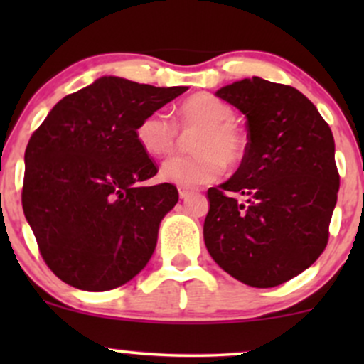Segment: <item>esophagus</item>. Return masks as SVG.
<instances>
[{
	"label": "esophagus",
	"mask_w": 364,
	"mask_h": 364,
	"mask_svg": "<svg viewBox=\"0 0 364 364\" xmlns=\"http://www.w3.org/2000/svg\"><path fill=\"white\" fill-rule=\"evenodd\" d=\"M191 193H193V190H190V188L179 186V198H181V200H186Z\"/></svg>",
	"instance_id": "esophagus-1"
}]
</instances>
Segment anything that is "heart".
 <instances>
[{
	"label": "heart",
	"mask_w": 364,
	"mask_h": 364,
	"mask_svg": "<svg viewBox=\"0 0 364 364\" xmlns=\"http://www.w3.org/2000/svg\"><path fill=\"white\" fill-rule=\"evenodd\" d=\"M235 109L210 94H195L178 106L176 124L191 136L193 154L171 157L162 164L161 178L171 185L190 188L214 181L229 166L240 164L246 152L245 136L235 124ZM135 136L145 154L164 157L178 145L176 124L162 112H150L139 121Z\"/></svg>",
	"instance_id": "heart-1"
}]
</instances>
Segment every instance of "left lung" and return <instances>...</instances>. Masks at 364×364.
<instances>
[{
	"mask_svg": "<svg viewBox=\"0 0 364 364\" xmlns=\"http://www.w3.org/2000/svg\"><path fill=\"white\" fill-rule=\"evenodd\" d=\"M215 95L246 116L248 144L236 173L207 191L203 241L237 281L275 287L327 246L339 191L332 129L310 99L282 83L245 78Z\"/></svg>",
	"mask_w": 364,
	"mask_h": 364,
	"instance_id": "8db88e82",
	"label": "left lung"
}]
</instances>
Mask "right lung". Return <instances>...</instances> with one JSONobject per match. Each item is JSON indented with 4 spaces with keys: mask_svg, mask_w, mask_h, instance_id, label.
<instances>
[{
    "mask_svg": "<svg viewBox=\"0 0 364 364\" xmlns=\"http://www.w3.org/2000/svg\"><path fill=\"white\" fill-rule=\"evenodd\" d=\"M188 87L101 77L63 97L25 150L23 214L54 275L109 291L147 265L176 186H149L157 168L136 141L144 116Z\"/></svg>",
    "mask_w": 364,
    "mask_h": 364,
    "instance_id": "right-lung-1",
    "label": "right lung"
}]
</instances>
